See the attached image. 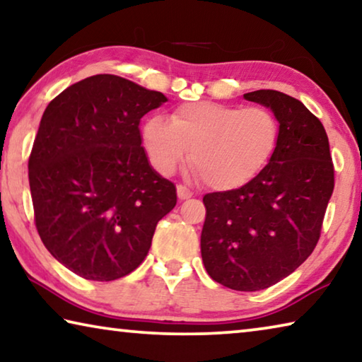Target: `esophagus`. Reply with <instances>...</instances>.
I'll return each instance as SVG.
<instances>
[{
    "label": "esophagus",
    "instance_id": "esophagus-1",
    "mask_svg": "<svg viewBox=\"0 0 362 362\" xmlns=\"http://www.w3.org/2000/svg\"><path fill=\"white\" fill-rule=\"evenodd\" d=\"M192 192L188 190L187 187H183V185H177V197H179V199H188V198H192Z\"/></svg>",
    "mask_w": 362,
    "mask_h": 362
}]
</instances>
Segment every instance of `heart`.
Here are the masks:
<instances>
[{
    "instance_id": "b5f03b06",
    "label": "heart",
    "mask_w": 362,
    "mask_h": 362,
    "mask_svg": "<svg viewBox=\"0 0 362 362\" xmlns=\"http://www.w3.org/2000/svg\"><path fill=\"white\" fill-rule=\"evenodd\" d=\"M280 127L266 107L212 101L185 103L169 122L153 116L143 124L141 143L160 175H172L187 159L214 190H233L253 180L272 159Z\"/></svg>"
}]
</instances>
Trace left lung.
<instances>
[{"instance_id":"left-lung-1","label":"left lung","mask_w":362,"mask_h":362,"mask_svg":"<svg viewBox=\"0 0 362 362\" xmlns=\"http://www.w3.org/2000/svg\"><path fill=\"white\" fill-rule=\"evenodd\" d=\"M243 98L274 112L279 145L246 185L204 194L202 257L217 284L257 291L280 282L314 251L334 192V164L324 125L301 101L275 90Z\"/></svg>"}]
</instances>
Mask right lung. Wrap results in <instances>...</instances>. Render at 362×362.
<instances>
[{
	"mask_svg": "<svg viewBox=\"0 0 362 362\" xmlns=\"http://www.w3.org/2000/svg\"><path fill=\"white\" fill-rule=\"evenodd\" d=\"M168 98L100 74L67 87L40 120L28 159L35 226L53 257L87 280L135 271L175 185L151 168L140 120Z\"/></svg>",
	"mask_w": 362,
	"mask_h": 362,
	"instance_id": "right-lung-1",
	"label": "right lung"
}]
</instances>
